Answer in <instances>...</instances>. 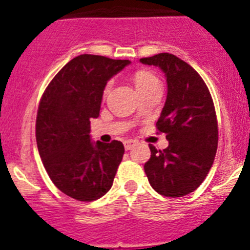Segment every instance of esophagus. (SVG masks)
<instances>
[{"label": "esophagus", "mask_w": 250, "mask_h": 250, "mask_svg": "<svg viewBox=\"0 0 250 250\" xmlns=\"http://www.w3.org/2000/svg\"><path fill=\"white\" fill-rule=\"evenodd\" d=\"M138 145V141L136 140H131V139H127V140L124 141V146H125V149L126 150H131L132 147L136 146Z\"/></svg>", "instance_id": "1"}]
</instances>
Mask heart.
I'll use <instances>...</instances> for the list:
<instances>
[{"label": "heart", "instance_id": "1", "mask_svg": "<svg viewBox=\"0 0 250 250\" xmlns=\"http://www.w3.org/2000/svg\"><path fill=\"white\" fill-rule=\"evenodd\" d=\"M135 83L138 90L140 91V90L146 89V87H150V86L152 85H158L159 80H158V77H156L155 75H152L151 72L140 71L135 75ZM110 87H111V83H109L107 85H106L105 90H104V95L109 94Z\"/></svg>", "mask_w": 250, "mask_h": 250}]
</instances>
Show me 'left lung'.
Masks as SVG:
<instances>
[{
    "mask_svg": "<svg viewBox=\"0 0 250 250\" xmlns=\"http://www.w3.org/2000/svg\"><path fill=\"white\" fill-rule=\"evenodd\" d=\"M158 66L167 76V96L156 129L169 146L149 145L151 156L144 170L150 185L164 196L191 193L207 178L218 149V121L208 86L189 63L171 54L140 59Z\"/></svg>",
    "mask_w": 250,
    "mask_h": 250,
    "instance_id": "1",
    "label": "left lung"
}]
</instances>
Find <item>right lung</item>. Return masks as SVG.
I'll list each match as a JSON object with an SVG mask.
<instances>
[{"instance_id":"obj_1","label":"right lung","mask_w":250,"mask_h":250,"mask_svg":"<svg viewBox=\"0 0 250 250\" xmlns=\"http://www.w3.org/2000/svg\"><path fill=\"white\" fill-rule=\"evenodd\" d=\"M129 60L80 55L51 80L40 100L36 143L48 176L57 189L80 202H92L112 187L124 145L92 143L90 119L100 114L106 83Z\"/></svg>"}]
</instances>
